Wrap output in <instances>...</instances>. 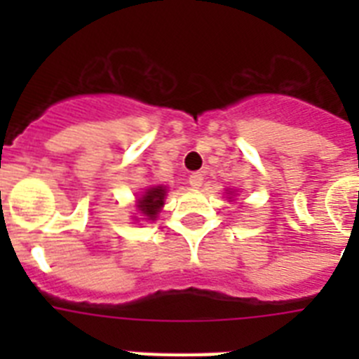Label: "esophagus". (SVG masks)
<instances>
[{
    "label": "esophagus",
    "mask_w": 359,
    "mask_h": 359,
    "mask_svg": "<svg viewBox=\"0 0 359 359\" xmlns=\"http://www.w3.org/2000/svg\"><path fill=\"white\" fill-rule=\"evenodd\" d=\"M203 180H205V177H203L201 172H192L189 176L190 187H194V189H199V187L203 185Z\"/></svg>",
    "instance_id": "obj_1"
}]
</instances>
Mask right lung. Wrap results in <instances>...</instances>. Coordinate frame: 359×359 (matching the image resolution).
I'll return each mask as SVG.
<instances>
[{
  "mask_svg": "<svg viewBox=\"0 0 359 359\" xmlns=\"http://www.w3.org/2000/svg\"><path fill=\"white\" fill-rule=\"evenodd\" d=\"M165 199V189L163 187H152L138 199V208H140L142 214L147 219H154L156 214L160 212V208L163 207Z\"/></svg>",
  "mask_w": 359,
  "mask_h": 359,
  "instance_id": "right-lung-1",
  "label": "right lung"
}]
</instances>
